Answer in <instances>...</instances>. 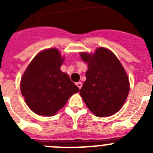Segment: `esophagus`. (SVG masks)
Returning a JSON list of instances; mask_svg holds the SVG:
<instances>
[{"label":"esophagus","instance_id":"1","mask_svg":"<svg viewBox=\"0 0 153 153\" xmlns=\"http://www.w3.org/2000/svg\"><path fill=\"white\" fill-rule=\"evenodd\" d=\"M76 86H77V87L79 89H80L81 87H82V83H81V82H77V83H76Z\"/></svg>","mask_w":153,"mask_h":153}]
</instances>
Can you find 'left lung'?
Segmentation results:
<instances>
[{"label":"left lung","instance_id":"obj_1","mask_svg":"<svg viewBox=\"0 0 153 153\" xmlns=\"http://www.w3.org/2000/svg\"><path fill=\"white\" fill-rule=\"evenodd\" d=\"M88 64L86 79L79 94L90 111L109 117L121 109L129 91V78L118 58L109 50L98 47L93 54L80 53Z\"/></svg>","mask_w":153,"mask_h":153}]
</instances>
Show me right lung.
<instances>
[{
  "label": "right lung",
  "mask_w": 153,
  "mask_h": 153,
  "mask_svg": "<svg viewBox=\"0 0 153 153\" xmlns=\"http://www.w3.org/2000/svg\"><path fill=\"white\" fill-rule=\"evenodd\" d=\"M63 61L56 48L44 50L33 58L23 74L21 94L36 114L52 117L79 91L69 76L60 70Z\"/></svg>",
  "instance_id": "1"
}]
</instances>
